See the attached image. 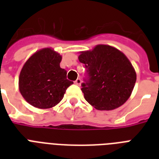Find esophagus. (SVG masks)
I'll return each instance as SVG.
<instances>
[{
  "label": "esophagus",
  "instance_id": "1",
  "mask_svg": "<svg viewBox=\"0 0 159 159\" xmlns=\"http://www.w3.org/2000/svg\"><path fill=\"white\" fill-rule=\"evenodd\" d=\"M81 83H82V81H81L80 78H77V79L75 81V84L76 85H78V86H79V85H81Z\"/></svg>",
  "mask_w": 159,
  "mask_h": 159
}]
</instances>
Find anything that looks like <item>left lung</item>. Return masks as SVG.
I'll return each mask as SVG.
<instances>
[{
	"label": "left lung",
	"mask_w": 159,
	"mask_h": 159,
	"mask_svg": "<svg viewBox=\"0 0 159 159\" xmlns=\"http://www.w3.org/2000/svg\"><path fill=\"white\" fill-rule=\"evenodd\" d=\"M80 53L78 59L85 64L88 76L82 84L86 101L100 111L122 106L130 97L136 82L135 70L128 57L106 44Z\"/></svg>",
	"instance_id": "8db88e82"
}]
</instances>
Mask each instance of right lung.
<instances>
[{
  "instance_id": "add662e5",
  "label": "right lung",
  "mask_w": 159,
  "mask_h": 159,
  "mask_svg": "<svg viewBox=\"0 0 159 159\" xmlns=\"http://www.w3.org/2000/svg\"><path fill=\"white\" fill-rule=\"evenodd\" d=\"M61 60L62 56L53 48H44L26 61L19 77V90L29 104L48 109L62 101L73 82L67 79V71L60 67Z\"/></svg>"
}]
</instances>
